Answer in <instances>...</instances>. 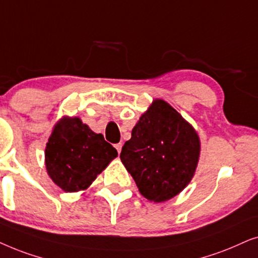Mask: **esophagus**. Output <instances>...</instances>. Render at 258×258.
<instances>
[{"label":"esophagus","mask_w":258,"mask_h":258,"mask_svg":"<svg viewBox=\"0 0 258 258\" xmlns=\"http://www.w3.org/2000/svg\"><path fill=\"white\" fill-rule=\"evenodd\" d=\"M121 147H122V144L119 143V144H115V149L118 151V153L121 152Z\"/></svg>","instance_id":"34e87169"}]
</instances>
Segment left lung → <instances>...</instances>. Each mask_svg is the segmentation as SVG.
<instances>
[{
  "label": "left lung",
  "instance_id": "obj_1",
  "mask_svg": "<svg viewBox=\"0 0 258 258\" xmlns=\"http://www.w3.org/2000/svg\"><path fill=\"white\" fill-rule=\"evenodd\" d=\"M201 139L194 126L163 99H154L122 146L120 159L139 192L154 203L179 195L195 176Z\"/></svg>",
  "mask_w": 258,
  "mask_h": 258
}]
</instances>
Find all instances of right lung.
Masks as SVG:
<instances>
[{"label": "right lung", "mask_w": 258, "mask_h": 258, "mask_svg": "<svg viewBox=\"0 0 258 258\" xmlns=\"http://www.w3.org/2000/svg\"><path fill=\"white\" fill-rule=\"evenodd\" d=\"M118 152L79 116L64 115L53 127L44 150L48 176L64 192L84 191Z\"/></svg>", "instance_id": "add662e5"}]
</instances>
